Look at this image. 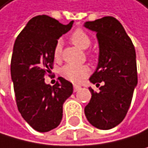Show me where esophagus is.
Listing matches in <instances>:
<instances>
[{
	"label": "esophagus",
	"mask_w": 148,
	"mask_h": 148,
	"mask_svg": "<svg viewBox=\"0 0 148 148\" xmlns=\"http://www.w3.org/2000/svg\"><path fill=\"white\" fill-rule=\"evenodd\" d=\"M81 89V86H78V85H73V91L75 92H77L78 90Z\"/></svg>",
	"instance_id": "34e87169"
}]
</instances>
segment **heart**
<instances>
[{
	"instance_id": "obj_1",
	"label": "heart",
	"mask_w": 148,
	"mask_h": 148,
	"mask_svg": "<svg viewBox=\"0 0 148 148\" xmlns=\"http://www.w3.org/2000/svg\"><path fill=\"white\" fill-rule=\"evenodd\" d=\"M72 42L82 49H88L91 44V39L84 30L76 29L71 36ZM62 52V42L58 41L54 48V56L58 58ZM61 75L66 80L73 83H79L85 77L89 75V68L86 65H75V64H66L61 70Z\"/></svg>"
}]
</instances>
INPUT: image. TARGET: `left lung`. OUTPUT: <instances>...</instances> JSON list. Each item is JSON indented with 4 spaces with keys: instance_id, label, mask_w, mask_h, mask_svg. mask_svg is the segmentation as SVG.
<instances>
[{
    "instance_id": "8db88e82",
    "label": "left lung",
    "mask_w": 148,
    "mask_h": 148,
    "mask_svg": "<svg viewBox=\"0 0 148 148\" xmlns=\"http://www.w3.org/2000/svg\"><path fill=\"white\" fill-rule=\"evenodd\" d=\"M84 27L97 33L99 53L92 84L99 86L96 92L89 87L91 99L85 108L89 123L100 130L117 126L125 118L137 86L135 49L119 21L105 16Z\"/></svg>"
}]
</instances>
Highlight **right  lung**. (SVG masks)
Listing matches in <instances>:
<instances>
[{
    "instance_id": "right-lung-1",
    "label": "right lung",
    "mask_w": 148,
    "mask_h": 148,
    "mask_svg": "<svg viewBox=\"0 0 148 148\" xmlns=\"http://www.w3.org/2000/svg\"><path fill=\"white\" fill-rule=\"evenodd\" d=\"M48 15L35 16L21 31L14 45L11 77L16 104L27 123L40 133L61 123L62 106L73 94V84L62 77L53 86L45 83L51 73L58 39L73 27Z\"/></svg>"
}]
</instances>
